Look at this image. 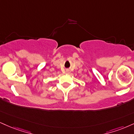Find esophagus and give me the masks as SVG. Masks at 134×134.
<instances>
[{
    "label": "esophagus",
    "instance_id": "obj_1",
    "mask_svg": "<svg viewBox=\"0 0 134 134\" xmlns=\"http://www.w3.org/2000/svg\"><path fill=\"white\" fill-rule=\"evenodd\" d=\"M65 73L66 74H69V73H70V71H69V70H67V71L65 72Z\"/></svg>",
    "mask_w": 134,
    "mask_h": 134
}]
</instances>
